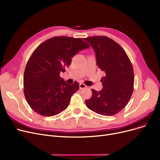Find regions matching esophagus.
<instances>
[{
    "label": "esophagus",
    "instance_id": "34e87169",
    "mask_svg": "<svg viewBox=\"0 0 160 160\" xmlns=\"http://www.w3.org/2000/svg\"><path fill=\"white\" fill-rule=\"evenodd\" d=\"M79 87H80V89H84V88H86L87 86H86V85H85L84 84H82V83H81V84H80Z\"/></svg>",
    "mask_w": 160,
    "mask_h": 160
}]
</instances>
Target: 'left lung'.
I'll return each instance as SVG.
<instances>
[{"mask_svg":"<svg viewBox=\"0 0 160 160\" xmlns=\"http://www.w3.org/2000/svg\"><path fill=\"white\" fill-rule=\"evenodd\" d=\"M95 52L97 65L105 73L101 78V91L92 89V96L86 100L87 107L103 116L116 114L127 105L133 92L134 72L126 52L106 36L84 38Z\"/></svg>","mask_w":160,"mask_h":160,"instance_id":"8db88e82","label":"left lung"}]
</instances>
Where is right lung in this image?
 I'll return each instance as SVG.
<instances>
[{
	"instance_id": "add662e5",
	"label": "right lung",
	"mask_w": 160,
	"mask_h": 160,
	"mask_svg": "<svg viewBox=\"0 0 160 160\" xmlns=\"http://www.w3.org/2000/svg\"><path fill=\"white\" fill-rule=\"evenodd\" d=\"M89 47L81 38L61 36L46 40L34 50L23 76L24 95L34 112L52 116L68 107L79 84H67L60 77V72L65 71L76 53Z\"/></svg>"
}]
</instances>
